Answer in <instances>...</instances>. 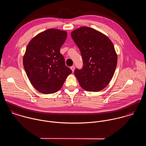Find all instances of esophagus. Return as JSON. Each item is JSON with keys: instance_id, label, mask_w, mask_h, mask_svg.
<instances>
[{"instance_id": "1", "label": "esophagus", "mask_w": 146, "mask_h": 146, "mask_svg": "<svg viewBox=\"0 0 146 146\" xmlns=\"http://www.w3.org/2000/svg\"><path fill=\"white\" fill-rule=\"evenodd\" d=\"M70 68H71V70L72 71V72H74V70H75V66H71V67H70Z\"/></svg>"}]
</instances>
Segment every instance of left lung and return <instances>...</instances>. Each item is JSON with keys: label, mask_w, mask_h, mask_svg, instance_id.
<instances>
[{"label": "left lung", "mask_w": 146, "mask_h": 146, "mask_svg": "<svg viewBox=\"0 0 146 146\" xmlns=\"http://www.w3.org/2000/svg\"><path fill=\"white\" fill-rule=\"evenodd\" d=\"M71 35L83 62V67L74 71L80 86L88 92L102 90L112 79L117 65L113 44L105 35L90 27L77 29Z\"/></svg>", "instance_id": "obj_1"}]
</instances>
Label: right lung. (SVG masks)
<instances>
[{
  "label": "right lung",
  "instance_id": "1",
  "mask_svg": "<svg viewBox=\"0 0 146 146\" xmlns=\"http://www.w3.org/2000/svg\"><path fill=\"white\" fill-rule=\"evenodd\" d=\"M66 38V31L50 29L35 36L27 46L23 67L31 83L40 93L57 92L72 72L60 53Z\"/></svg>",
  "mask_w": 146,
  "mask_h": 146
}]
</instances>
